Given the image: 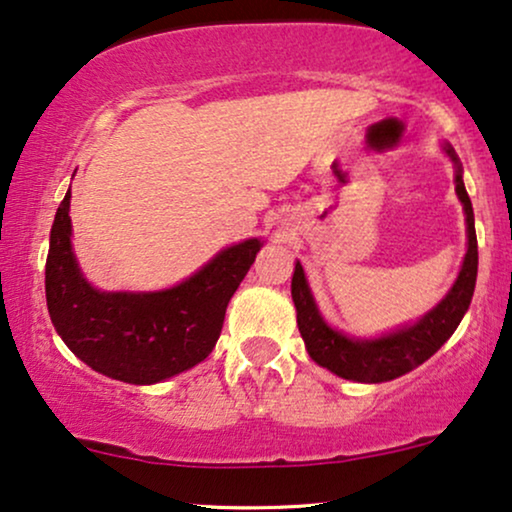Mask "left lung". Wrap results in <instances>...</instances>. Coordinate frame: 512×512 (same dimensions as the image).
Instances as JSON below:
<instances>
[{
	"mask_svg": "<svg viewBox=\"0 0 512 512\" xmlns=\"http://www.w3.org/2000/svg\"><path fill=\"white\" fill-rule=\"evenodd\" d=\"M442 151L449 155L456 167V196L463 205L465 234H468V250H465L461 271H458L454 286L449 288L442 300L420 316L418 321L394 328L378 338H354L323 319L319 304H316L312 288L300 262H295L290 293L297 309V328L307 347L309 357L328 371L354 383H387V380L406 375L428 361L446 340L454 335L458 323L468 312L472 293L477 281V236L472 203L463 184L461 160L451 144H442Z\"/></svg>",
	"mask_w": 512,
	"mask_h": 512,
	"instance_id": "8db88e82",
	"label": "left lung"
}]
</instances>
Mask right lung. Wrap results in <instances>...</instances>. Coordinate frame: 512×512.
<instances>
[{"label":"right lung","mask_w":512,"mask_h":512,"mask_svg":"<svg viewBox=\"0 0 512 512\" xmlns=\"http://www.w3.org/2000/svg\"><path fill=\"white\" fill-rule=\"evenodd\" d=\"M70 189L49 236L47 307L70 352L96 373L129 385H155L189 371L215 349L226 304L241 286L262 238L219 250L196 274L165 290H99L73 250Z\"/></svg>","instance_id":"1"}]
</instances>
